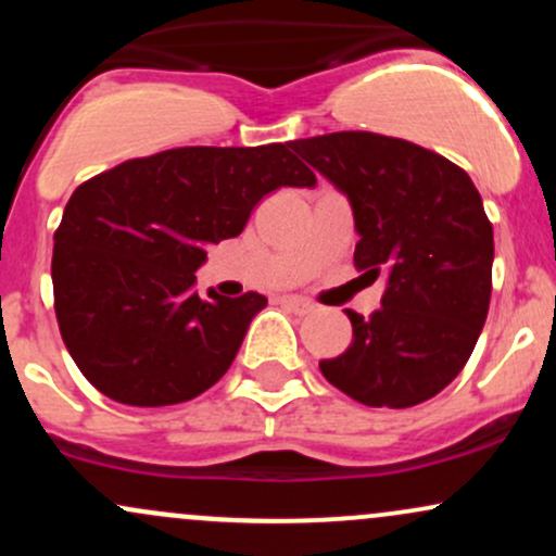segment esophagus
Segmentation results:
<instances>
[{
  "mask_svg": "<svg viewBox=\"0 0 556 556\" xmlns=\"http://www.w3.org/2000/svg\"><path fill=\"white\" fill-rule=\"evenodd\" d=\"M282 303L287 305V308H292V311H295V314H300V316L314 314V308H316V305L311 303V300L298 298V295H285V298H282Z\"/></svg>",
  "mask_w": 556,
  "mask_h": 556,
  "instance_id": "1",
  "label": "esophagus"
}]
</instances>
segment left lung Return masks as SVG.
Wrapping results in <instances>:
<instances>
[{
  "label": "left lung",
  "instance_id": "left-lung-1",
  "mask_svg": "<svg viewBox=\"0 0 556 556\" xmlns=\"http://www.w3.org/2000/svg\"><path fill=\"white\" fill-rule=\"evenodd\" d=\"M350 198L355 269L387 277L381 308L348 311L353 342L321 361L368 407H413L463 371L489 314L494 229L468 172L437 151L366 130L292 140Z\"/></svg>",
  "mask_w": 556,
  "mask_h": 556
}]
</instances>
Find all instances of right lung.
I'll return each instance as SVG.
<instances>
[{
  "instance_id": "right-lung-1",
  "label": "right lung",
  "mask_w": 556,
  "mask_h": 556,
  "mask_svg": "<svg viewBox=\"0 0 556 556\" xmlns=\"http://www.w3.org/2000/svg\"><path fill=\"white\" fill-rule=\"evenodd\" d=\"M282 185H316L290 143L185 146L75 188L54 232V311L75 366L101 394L177 405L227 374L266 298H198L195 271L203 248L240 235Z\"/></svg>"
}]
</instances>
